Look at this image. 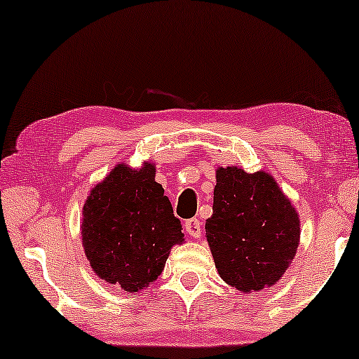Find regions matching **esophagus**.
Segmentation results:
<instances>
[{
	"mask_svg": "<svg viewBox=\"0 0 359 359\" xmlns=\"http://www.w3.org/2000/svg\"><path fill=\"white\" fill-rule=\"evenodd\" d=\"M201 224L198 219H188L184 222V229L193 238H201V233H203V229H201Z\"/></svg>",
	"mask_w": 359,
	"mask_h": 359,
	"instance_id": "esophagus-1",
	"label": "esophagus"
}]
</instances>
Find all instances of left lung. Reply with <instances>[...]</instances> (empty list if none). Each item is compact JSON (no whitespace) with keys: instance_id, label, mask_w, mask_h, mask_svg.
<instances>
[{"instance_id":"left-lung-1","label":"left lung","mask_w":359,"mask_h":359,"mask_svg":"<svg viewBox=\"0 0 359 359\" xmlns=\"http://www.w3.org/2000/svg\"><path fill=\"white\" fill-rule=\"evenodd\" d=\"M215 181L205 238L219 276L242 292L274 286L297 253L296 208L268 171L219 166Z\"/></svg>"}]
</instances>
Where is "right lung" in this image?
I'll return each mask as SVG.
<instances>
[{
	"label": "right lung",
	"instance_id": "right-lung-1",
	"mask_svg": "<svg viewBox=\"0 0 359 359\" xmlns=\"http://www.w3.org/2000/svg\"><path fill=\"white\" fill-rule=\"evenodd\" d=\"M155 170L151 161L140 168L117 163L83 205L81 242L91 269L132 294L154 284L171 248L184 243Z\"/></svg>",
	"mask_w": 359,
	"mask_h": 359
}]
</instances>
